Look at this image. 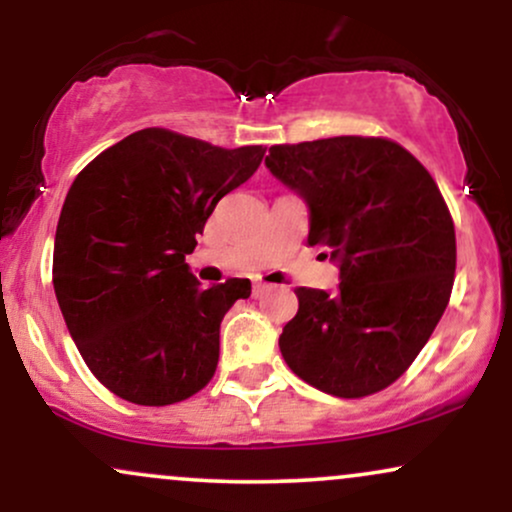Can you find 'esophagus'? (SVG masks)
Masks as SVG:
<instances>
[{
	"label": "esophagus",
	"instance_id": "esophagus-1",
	"mask_svg": "<svg viewBox=\"0 0 512 512\" xmlns=\"http://www.w3.org/2000/svg\"><path fill=\"white\" fill-rule=\"evenodd\" d=\"M267 289H272V286H269V284H264V281H257V284H255V289H252V293H255V296H262V293L267 291Z\"/></svg>",
	"mask_w": 512,
	"mask_h": 512
}]
</instances>
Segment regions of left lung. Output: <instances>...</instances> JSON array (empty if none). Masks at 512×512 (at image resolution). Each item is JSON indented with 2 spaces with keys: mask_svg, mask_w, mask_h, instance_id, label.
I'll return each mask as SVG.
<instances>
[{
  "mask_svg": "<svg viewBox=\"0 0 512 512\" xmlns=\"http://www.w3.org/2000/svg\"><path fill=\"white\" fill-rule=\"evenodd\" d=\"M264 166L308 207V245L339 267L334 293L296 289L281 356L327 395L385 390L450 301L455 226L436 180L407 149L375 137L272 146Z\"/></svg>",
  "mask_w": 512,
  "mask_h": 512,
  "instance_id": "8db88e82",
  "label": "left lung"
}]
</instances>
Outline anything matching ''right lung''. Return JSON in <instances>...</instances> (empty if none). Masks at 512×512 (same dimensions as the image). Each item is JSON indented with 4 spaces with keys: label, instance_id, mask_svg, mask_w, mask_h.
Returning a JSON list of instances; mask_svg holds the SVG:
<instances>
[{
    "label": "right lung",
    "instance_id": "1",
    "mask_svg": "<svg viewBox=\"0 0 512 512\" xmlns=\"http://www.w3.org/2000/svg\"><path fill=\"white\" fill-rule=\"evenodd\" d=\"M262 156V146L219 149L149 127L76 175L57 221L52 284L76 349L113 395L166 407L211 380L221 320L250 296V279L202 289L185 255Z\"/></svg>",
    "mask_w": 512,
    "mask_h": 512
}]
</instances>
